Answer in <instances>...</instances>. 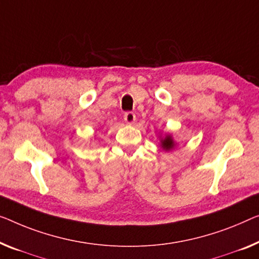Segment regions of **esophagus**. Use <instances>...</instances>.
Segmentation results:
<instances>
[{"mask_svg": "<svg viewBox=\"0 0 259 259\" xmlns=\"http://www.w3.org/2000/svg\"><path fill=\"white\" fill-rule=\"evenodd\" d=\"M124 121L126 124H134L135 121H136V115L131 113V111H128V113L124 114Z\"/></svg>", "mask_w": 259, "mask_h": 259, "instance_id": "obj_1", "label": "esophagus"}]
</instances>
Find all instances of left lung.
Instances as JSON below:
<instances>
[{
	"label": "left lung",
	"instance_id": "obj_1",
	"mask_svg": "<svg viewBox=\"0 0 259 259\" xmlns=\"http://www.w3.org/2000/svg\"><path fill=\"white\" fill-rule=\"evenodd\" d=\"M159 146L164 150L165 152H168L177 146V142L173 140L171 134H164V136L159 134Z\"/></svg>",
	"mask_w": 259,
	"mask_h": 259
}]
</instances>
